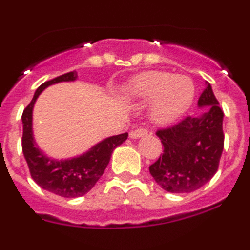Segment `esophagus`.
I'll return each mask as SVG.
<instances>
[{
    "label": "esophagus",
    "mask_w": 250,
    "mask_h": 250,
    "mask_svg": "<svg viewBox=\"0 0 250 250\" xmlns=\"http://www.w3.org/2000/svg\"><path fill=\"white\" fill-rule=\"evenodd\" d=\"M147 134H149V131H147L146 129H144V127H140V129L131 130V132H130V138L138 139V138H141V136L147 135Z\"/></svg>",
    "instance_id": "esophagus-1"
}]
</instances>
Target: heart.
I'll return each instance as SVG.
<instances>
[{"mask_svg":"<svg viewBox=\"0 0 250 250\" xmlns=\"http://www.w3.org/2000/svg\"><path fill=\"white\" fill-rule=\"evenodd\" d=\"M193 81L188 76H174L165 71H146L127 83L129 99L152 101L150 116L156 124H169L182 116L194 100Z\"/></svg>","mask_w":250,"mask_h":250,"instance_id":"heart-1","label":"heart"}]
</instances>
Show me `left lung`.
<instances>
[{
	"label": "left lung",
	"instance_id": "8db88e82",
	"mask_svg": "<svg viewBox=\"0 0 250 250\" xmlns=\"http://www.w3.org/2000/svg\"><path fill=\"white\" fill-rule=\"evenodd\" d=\"M198 105L208 106V110L198 118L187 116L174 126L156 131L164 150L149 170L154 180L169 193L198 190L219 167L224 147V114L209 83Z\"/></svg>",
	"mask_w": 250,
	"mask_h": 250
}]
</instances>
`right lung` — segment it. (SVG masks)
I'll return each mask as SVG.
<instances>
[{
    "mask_svg": "<svg viewBox=\"0 0 250 250\" xmlns=\"http://www.w3.org/2000/svg\"><path fill=\"white\" fill-rule=\"evenodd\" d=\"M76 77V71H71L46 81L36 90L34 98L22 114V152L27 161L31 178L42 189L62 198H77L89 193L105 171L115 147L127 139V132L110 136L83 155L67 160L51 159L39 149L32 134V109L35 101L47 86L62 81H75Z\"/></svg>",
    "mask_w": 250,
    "mask_h": 250,
    "instance_id": "add662e5",
    "label": "right lung"
}]
</instances>
